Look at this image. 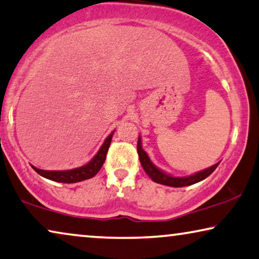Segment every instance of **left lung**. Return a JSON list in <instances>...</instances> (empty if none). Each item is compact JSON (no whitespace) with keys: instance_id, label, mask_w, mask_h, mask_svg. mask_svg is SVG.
I'll return each instance as SVG.
<instances>
[{"instance_id":"8db88e82","label":"left lung","mask_w":259,"mask_h":259,"mask_svg":"<svg viewBox=\"0 0 259 259\" xmlns=\"http://www.w3.org/2000/svg\"><path fill=\"white\" fill-rule=\"evenodd\" d=\"M138 154H139V160H140V163L144 170L146 171L149 178H151L153 181L156 183H160V185H164V186H169V187H186V186H190L194 185V183H197L204 180L205 178H208L213 170L216 169L219 163L213 164V166L207 168V169L197 171L190 176H185V178H176V176H171L169 174L164 173L161 169H159L156 166L153 164V162L149 159L147 153H146L144 149H142L141 146V138L139 136L138 139Z\"/></svg>"}]
</instances>
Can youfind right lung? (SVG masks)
Listing matches in <instances>:
<instances>
[{
  "mask_svg": "<svg viewBox=\"0 0 259 259\" xmlns=\"http://www.w3.org/2000/svg\"><path fill=\"white\" fill-rule=\"evenodd\" d=\"M113 133L114 131L106 139H105L102 147L99 148L98 153L93 156V159L90 161V162L84 164V166L73 168V169H70V170H43L33 166L31 167L40 176L56 182L74 183V182H80V181H84V180L91 179L98 173L105 162V159H106V154H107L108 147H110L111 145V140H112V137H113Z\"/></svg>",
  "mask_w": 259,
  "mask_h": 259,
  "instance_id": "add662e5",
  "label": "right lung"
}]
</instances>
